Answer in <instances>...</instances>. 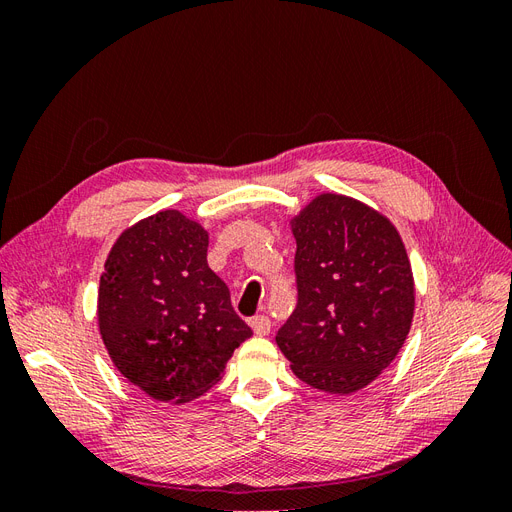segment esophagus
Here are the masks:
<instances>
[{"label": "esophagus", "mask_w": 512, "mask_h": 512, "mask_svg": "<svg viewBox=\"0 0 512 512\" xmlns=\"http://www.w3.org/2000/svg\"><path fill=\"white\" fill-rule=\"evenodd\" d=\"M250 324H252V331L258 337H265V335L271 333V320H269V316H254Z\"/></svg>", "instance_id": "1"}]
</instances>
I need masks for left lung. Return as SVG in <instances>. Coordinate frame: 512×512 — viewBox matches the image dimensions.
<instances>
[{
  "instance_id": "obj_1",
  "label": "left lung",
  "mask_w": 512,
  "mask_h": 512,
  "mask_svg": "<svg viewBox=\"0 0 512 512\" xmlns=\"http://www.w3.org/2000/svg\"><path fill=\"white\" fill-rule=\"evenodd\" d=\"M290 226L297 307L275 342L314 389L361 391L393 363L412 327L404 241L389 218L342 194L316 196Z\"/></svg>"
}]
</instances>
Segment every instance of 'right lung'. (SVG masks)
Instances as JSON below:
<instances>
[{
  "label": "right lung",
  "mask_w": 512,
  "mask_h": 512,
  "mask_svg": "<svg viewBox=\"0 0 512 512\" xmlns=\"http://www.w3.org/2000/svg\"><path fill=\"white\" fill-rule=\"evenodd\" d=\"M209 235L166 209L123 230L104 262L98 324L115 367L158 401L207 393L252 329L207 265Z\"/></svg>",
  "instance_id": "add662e5"
}]
</instances>
